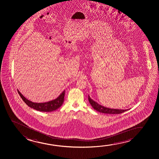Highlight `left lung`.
<instances>
[{"label": "left lung", "mask_w": 159, "mask_h": 159, "mask_svg": "<svg viewBox=\"0 0 159 159\" xmlns=\"http://www.w3.org/2000/svg\"><path fill=\"white\" fill-rule=\"evenodd\" d=\"M88 100H89V102L90 105H92V107L94 108V110H97V111L104 113V114H120L128 110V109L121 110V109H110V108L103 107L101 105L98 104L97 102H94L93 100L92 99L89 95H88Z\"/></svg>", "instance_id": "8db88e82"}]
</instances>
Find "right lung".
I'll use <instances>...</instances> for the list:
<instances>
[{
    "label": "right lung",
    "mask_w": 159,
    "mask_h": 159,
    "mask_svg": "<svg viewBox=\"0 0 159 159\" xmlns=\"http://www.w3.org/2000/svg\"><path fill=\"white\" fill-rule=\"evenodd\" d=\"M17 91L19 94L21 98L22 99L24 100V102L29 107H30L31 108L35 109L36 110L43 112L53 111L60 107L63 104V102L64 101V96L65 94V90H64V92L59 96V97L57 98L56 99L47 102L36 103V102H33L27 99L26 98L24 97L19 90H17Z\"/></svg>",
    "instance_id": "obj_1"
}]
</instances>
